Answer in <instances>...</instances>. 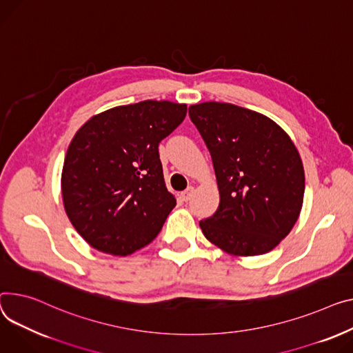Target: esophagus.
<instances>
[{
    "label": "esophagus",
    "mask_w": 353,
    "mask_h": 353,
    "mask_svg": "<svg viewBox=\"0 0 353 353\" xmlns=\"http://www.w3.org/2000/svg\"><path fill=\"white\" fill-rule=\"evenodd\" d=\"M193 192H194V187H193V185L187 187V189H185L184 192H181V193H180V199H181L183 201H187V200H189V199L192 197Z\"/></svg>",
    "instance_id": "obj_1"
}]
</instances>
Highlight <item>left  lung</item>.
<instances>
[{
  "instance_id": "8db88e82",
  "label": "left lung",
  "mask_w": 353,
  "mask_h": 353,
  "mask_svg": "<svg viewBox=\"0 0 353 353\" xmlns=\"http://www.w3.org/2000/svg\"><path fill=\"white\" fill-rule=\"evenodd\" d=\"M189 114L213 159L216 213L204 237L234 256L274 250L295 225L305 192L303 164L290 134L268 116L224 102L192 105Z\"/></svg>"
}]
</instances>
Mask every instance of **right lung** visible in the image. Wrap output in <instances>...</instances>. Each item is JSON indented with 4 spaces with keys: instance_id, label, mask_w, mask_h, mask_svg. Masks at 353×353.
Masks as SVG:
<instances>
[{
    "instance_id": "right-lung-1",
    "label": "right lung",
    "mask_w": 353,
    "mask_h": 353,
    "mask_svg": "<svg viewBox=\"0 0 353 353\" xmlns=\"http://www.w3.org/2000/svg\"><path fill=\"white\" fill-rule=\"evenodd\" d=\"M187 105L143 101L92 116L66 150L62 201L79 236L101 252L126 256L150 244L176 205L159 143Z\"/></svg>"
}]
</instances>
